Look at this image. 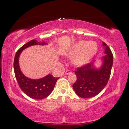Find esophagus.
I'll return each mask as SVG.
<instances>
[{"label":"esophagus","mask_w":129,"mask_h":129,"mask_svg":"<svg viewBox=\"0 0 129 129\" xmlns=\"http://www.w3.org/2000/svg\"><path fill=\"white\" fill-rule=\"evenodd\" d=\"M72 73V71L70 70H67L66 71V72H65V75H68V74Z\"/></svg>","instance_id":"esophagus-1"}]
</instances>
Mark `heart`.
<instances>
[{
	"label": "heart",
	"instance_id": "obj_1",
	"mask_svg": "<svg viewBox=\"0 0 129 129\" xmlns=\"http://www.w3.org/2000/svg\"><path fill=\"white\" fill-rule=\"evenodd\" d=\"M97 50L96 44L93 41H79L72 45L67 54L70 56L75 55L73 58L74 65L82 66L86 64L92 58Z\"/></svg>",
	"mask_w": 129,
	"mask_h": 129
}]
</instances>
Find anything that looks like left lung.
I'll list each match as a JSON object with an SVG mask.
<instances>
[{
    "label": "left lung",
    "instance_id": "left-lung-1",
    "mask_svg": "<svg viewBox=\"0 0 129 129\" xmlns=\"http://www.w3.org/2000/svg\"><path fill=\"white\" fill-rule=\"evenodd\" d=\"M103 46L106 54L103 57V64L100 69H94L92 62L78 68L75 72L77 79L73 88L79 97L90 98L95 96L109 81L113 66V54L105 42H103Z\"/></svg>",
    "mask_w": 129,
    "mask_h": 129
}]
</instances>
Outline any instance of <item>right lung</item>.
Segmentation results:
<instances>
[{"mask_svg": "<svg viewBox=\"0 0 129 129\" xmlns=\"http://www.w3.org/2000/svg\"><path fill=\"white\" fill-rule=\"evenodd\" d=\"M45 42H39L36 40H31L20 47L16 53L14 60V70L16 80L21 90L31 98L42 100L51 93L59 78H54L48 75L42 79H31L26 78L20 71L19 66V57L22 50L34 45H45Z\"/></svg>", "mask_w": 129, "mask_h": 129, "instance_id": "obj_1", "label": "right lung"}]
</instances>
